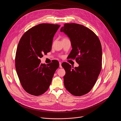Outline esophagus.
<instances>
[{
	"instance_id": "34e87169",
	"label": "esophagus",
	"mask_w": 121,
	"mask_h": 121,
	"mask_svg": "<svg viewBox=\"0 0 121 121\" xmlns=\"http://www.w3.org/2000/svg\"><path fill=\"white\" fill-rule=\"evenodd\" d=\"M59 66L60 68H62V66H61V62H59Z\"/></svg>"
}]
</instances>
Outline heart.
Segmentation results:
<instances>
[{
	"label": "heart",
	"mask_w": 121,
	"mask_h": 121,
	"mask_svg": "<svg viewBox=\"0 0 121 121\" xmlns=\"http://www.w3.org/2000/svg\"><path fill=\"white\" fill-rule=\"evenodd\" d=\"M63 39H66V38H63Z\"/></svg>",
	"instance_id": "heart-1"
}]
</instances>
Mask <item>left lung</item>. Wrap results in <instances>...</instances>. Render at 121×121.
<instances>
[{"label": "left lung", "instance_id": "1", "mask_svg": "<svg viewBox=\"0 0 121 121\" xmlns=\"http://www.w3.org/2000/svg\"><path fill=\"white\" fill-rule=\"evenodd\" d=\"M60 31L70 39L72 50L68 59H75L78 67L67 62L61 64L66 73L64 83L72 95L80 96L88 93L95 85L102 65V48L98 36L90 29L76 23H66Z\"/></svg>", "mask_w": 121, "mask_h": 121}]
</instances>
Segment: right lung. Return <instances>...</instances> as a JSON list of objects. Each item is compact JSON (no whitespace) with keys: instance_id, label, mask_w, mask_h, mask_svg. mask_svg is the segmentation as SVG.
<instances>
[{"instance_id":"1","label":"right lung","mask_w":121,"mask_h":121,"mask_svg":"<svg viewBox=\"0 0 121 121\" xmlns=\"http://www.w3.org/2000/svg\"><path fill=\"white\" fill-rule=\"evenodd\" d=\"M60 25L39 24L29 29L21 37L15 56V68L20 82L28 94L39 96L49 88L53 74L59 68L57 60L47 65L40 58L50 52L53 36Z\"/></svg>"}]
</instances>
